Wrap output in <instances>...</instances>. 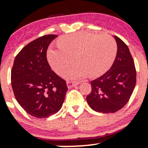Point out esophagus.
<instances>
[{
  "label": "esophagus",
  "instance_id": "1",
  "mask_svg": "<svg viewBox=\"0 0 148 148\" xmlns=\"http://www.w3.org/2000/svg\"><path fill=\"white\" fill-rule=\"evenodd\" d=\"M79 84V83H75V82H73V81H67V86L68 88H73Z\"/></svg>",
  "mask_w": 148,
  "mask_h": 148
}]
</instances>
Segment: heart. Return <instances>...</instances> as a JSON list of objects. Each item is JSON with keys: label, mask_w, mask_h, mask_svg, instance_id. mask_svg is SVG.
I'll use <instances>...</instances> for the list:
<instances>
[{"label": "heart", "mask_w": 148, "mask_h": 148, "mask_svg": "<svg viewBox=\"0 0 148 148\" xmlns=\"http://www.w3.org/2000/svg\"><path fill=\"white\" fill-rule=\"evenodd\" d=\"M58 48L49 49L47 58L50 65L58 74H62L72 63L73 58L77 64L69 69L64 76L78 81L87 76L104 74L111 67L117 54V44L107 34L79 32L66 35L58 42Z\"/></svg>", "instance_id": "heart-1"}]
</instances>
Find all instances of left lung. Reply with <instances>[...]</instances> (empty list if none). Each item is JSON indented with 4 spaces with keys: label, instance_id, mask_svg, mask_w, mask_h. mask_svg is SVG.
<instances>
[{
    "label": "left lung",
    "instance_id": "left-lung-1",
    "mask_svg": "<svg viewBox=\"0 0 148 148\" xmlns=\"http://www.w3.org/2000/svg\"><path fill=\"white\" fill-rule=\"evenodd\" d=\"M113 37L118 47L114 62L108 72L91 81L92 92L86 97L90 107L99 113H115L123 108L136 82V72L130 49L121 39Z\"/></svg>",
    "mask_w": 148,
    "mask_h": 148
}]
</instances>
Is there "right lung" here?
<instances>
[{"mask_svg": "<svg viewBox=\"0 0 148 148\" xmlns=\"http://www.w3.org/2000/svg\"><path fill=\"white\" fill-rule=\"evenodd\" d=\"M57 35H47L30 42L15 58L11 72L16 101L28 114L46 118L60 110L68 90L47 62V51Z\"/></svg>", "mask_w": 148, "mask_h": 148, "instance_id": "obj_1", "label": "right lung"}]
</instances>
